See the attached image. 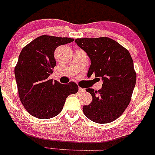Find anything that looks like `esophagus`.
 <instances>
[{
    "instance_id": "1",
    "label": "esophagus",
    "mask_w": 155,
    "mask_h": 155,
    "mask_svg": "<svg viewBox=\"0 0 155 155\" xmlns=\"http://www.w3.org/2000/svg\"><path fill=\"white\" fill-rule=\"evenodd\" d=\"M84 91H85V90L84 88H81V87L79 88V92H84Z\"/></svg>"
}]
</instances>
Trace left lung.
I'll return each mask as SVG.
<instances>
[{
    "instance_id": "1",
    "label": "left lung",
    "mask_w": 155,
    "mask_h": 155,
    "mask_svg": "<svg viewBox=\"0 0 155 155\" xmlns=\"http://www.w3.org/2000/svg\"><path fill=\"white\" fill-rule=\"evenodd\" d=\"M75 42L90 58L88 74L103 81L98 91L87 88L91 104L83 106L84 115L100 124L111 122L122 114L130 102L136 74L129 51L113 39L77 38Z\"/></svg>"
}]
</instances>
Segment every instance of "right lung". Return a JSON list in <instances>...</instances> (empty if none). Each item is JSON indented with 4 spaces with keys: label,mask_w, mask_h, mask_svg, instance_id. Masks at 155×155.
Returning <instances> with one entry per match:
<instances>
[{
    "label": "right lung",
    "mask_w": 155,
    "mask_h": 155,
    "mask_svg": "<svg viewBox=\"0 0 155 155\" xmlns=\"http://www.w3.org/2000/svg\"><path fill=\"white\" fill-rule=\"evenodd\" d=\"M74 40L44 35L21 51L15 75L21 102L32 116L43 120L57 116L68 96L79 90L77 84L72 81L63 84L49 79L56 65L55 49Z\"/></svg>",
    "instance_id": "1"
}]
</instances>
